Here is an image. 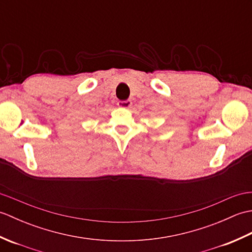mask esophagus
Wrapping results in <instances>:
<instances>
[{
    "mask_svg": "<svg viewBox=\"0 0 252 252\" xmlns=\"http://www.w3.org/2000/svg\"><path fill=\"white\" fill-rule=\"evenodd\" d=\"M118 106L121 107V108H130V107L132 106V101L130 99L120 100V101H118Z\"/></svg>",
    "mask_w": 252,
    "mask_h": 252,
    "instance_id": "esophagus-1",
    "label": "esophagus"
}]
</instances>
